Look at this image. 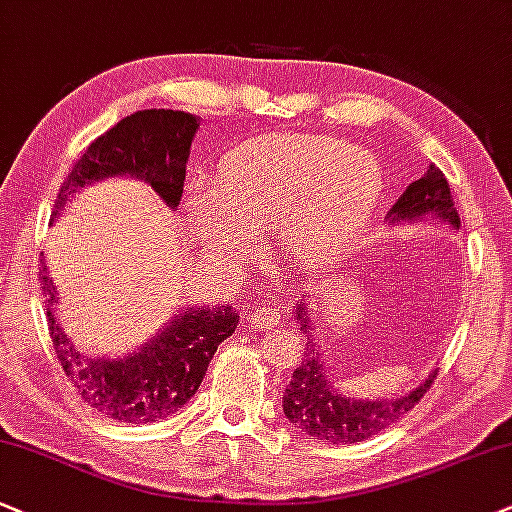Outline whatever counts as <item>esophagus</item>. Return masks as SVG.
Masks as SVG:
<instances>
[{"instance_id":"obj_1","label":"esophagus","mask_w":512,"mask_h":512,"mask_svg":"<svg viewBox=\"0 0 512 512\" xmlns=\"http://www.w3.org/2000/svg\"><path fill=\"white\" fill-rule=\"evenodd\" d=\"M246 320L254 327H270L280 323V315H277V311L270 304H254L246 311Z\"/></svg>"}]
</instances>
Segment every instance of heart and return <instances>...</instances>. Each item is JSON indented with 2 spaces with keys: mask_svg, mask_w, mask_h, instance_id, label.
Returning <instances> with one entry per match:
<instances>
[{
  "mask_svg": "<svg viewBox=\"0 0 512 512\" xmlns=\"http://www.w3.org/2000/svg\"><path fill=\"white\" fill-rule=\"evenodd\" d=\"M382 189L372 151L323 135H275L237 149L218 185H192L189 216L232 266L251 254L254 235L273 232L289 261L320 268L358 237Z\"/></svg>",
  "mask_w": 512,
  "mask_h": 512,
  "instance_id": "heart-1",
  "label": "heart"
}]
</instances>
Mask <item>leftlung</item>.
I'll use <instances>...</instances> for the list:
<instances>
[{
  "mask_svg": "<svg viewBox=\"0 0 512 512\" xmlns=\"http://www.w3.org/2000/svg\"><path fill=\"white\" fill-rule=\"evenodd\" d=\"M444 223L451 230H458L460 218L453 208L451 187L444 173L430 163L427 173L420 180L410 182L406 192L389 208L387 225L422 223V220ZM311 294H301L294 306V320L306 332V353L299 368L294 370L292 382L282 394V410L292 422L294 430L308 437L332 441V444H356L387 430L403 413L415 408L425 391L434 382V370L413 389L401 391L396 396H356L339 387L323 358V346L315 342V327L311 320Z\"/></svg>",
  "mask_w": 512,
  "mask_h": 512,
  "instance_id": "obj_1",
  "label": "left lung"
}]
</instances>
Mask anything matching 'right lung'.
I'll list each match as a JSON object with an SVG mask.
<instances>
[{
	"instance_id": "add662e5",
	"label": "right lung",
	"mask_w": 512,
	"mask_h": 512,
	"mask_svg": "<svg viewBox=\"0 0 512 512\" xmlns=\"http://www.w3.org/2000/svg\"><path fill=\"white\" fill-rule=\"evenodd\" d=\"M199 123V116L173 109H144L123 118L75 161L54 201L52 223L75 194L111 178L144 180L163 204L178 211ZM40 285L49 334L66 377L92 408L132 425L178 413L197 394L213 353L239 323V311L230 304H187L125 356H92L73 344L54 315L59 296L47 266H42Z\"/></svg>"
}]
</instances>
